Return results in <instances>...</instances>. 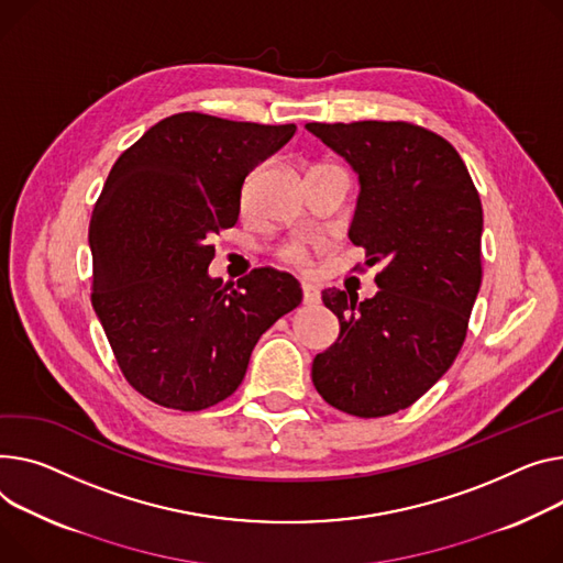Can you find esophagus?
I'll use <instances>...</instances> for the list:
<instances>
[{
    "label": "esophagus",
    "mask_w": 563,
    "mask_h": 563,
    "mask_svg": "<svg viewBox=\"0 0 563 563\" xmlns=\"http://www.w3.org/2000/svg\"><path fill=\"white\" fill-rule=\"evenodd\" d=\"M301 289H303V303H306V306H319V303H321V294H319V287H317V285L303 280Z\"/></svg>",
    "instance_id": "obj_1"
}]
</instances>
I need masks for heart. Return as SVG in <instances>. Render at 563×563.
Returning a JSON list of instances; mask_svg holds the SVG:
<instances>
[{
  "label": "heart",
  "mask_w": 563,
  "mask_h": 563,
  "mask_svg": "<svg viewBox=\"0 0 563 563\" xmlns=\"http://www.w3.org/2000/svg\"><path fill=\"white\" fill-rule=\"evenodd\" d=\"M249 192H251V180L246 183L244 187V201L249 199ZM278 257L289 262V265H310V251L298 244V242H291V244H285L280 251H278Z\"/></svg>",
  "instance_id": "heart-1"
}]
</instances>
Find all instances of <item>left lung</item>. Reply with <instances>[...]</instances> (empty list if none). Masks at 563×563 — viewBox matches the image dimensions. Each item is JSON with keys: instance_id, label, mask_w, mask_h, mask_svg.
I'll list each match as a JSON object with an SVG mask.
<instances>
[{"instance_id": "obj_1", "label": "left lung", "mask_w": 563, "mask_h": 563, "mask_svg": "<svg viewBox=\"0 0 563 563\" xmlns=\"http://www.w3.org/2000/svg\"><path fill=\"white\" fill-rule=\"evenodd\" d=\"M360 178L349 238L383 265L373 298L323 289L336 342L312 383L346 415L376 419L419 400L455 362L482 283V203L441 135L409 122L306 124Z\"/></svg>"}]
</instances>
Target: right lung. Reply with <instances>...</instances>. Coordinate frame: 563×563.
<instances>
[{"label": "right lung", "instance_id": "add662e5", "mask_svg": "<svg viewBox=\"0 0 563 563\" xmlns=\"http://www.w3.org/2000/svg\"><path fill=\"white\" fill-rule=\"evenodd\" d=\"M294 133L178 112L112 165L90 219L92 308L144 398L180 411L229 398L262 332L301 303L298 280L272 267L238 287L208 274L210 238L235 227L244 178Z\"/></svg>", "mask_w": 563, "mask_h": 563}]
</instances>
